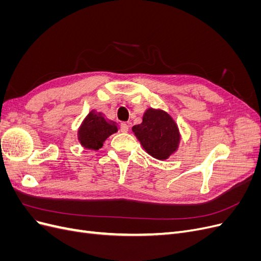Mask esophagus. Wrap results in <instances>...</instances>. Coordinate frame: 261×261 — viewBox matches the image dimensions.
Returning a JSON list of instances; mask_svg holds the SVG:
<instances>
[{"instance_id": "esophagus-1", "label": "esophagus", "mask_w": 261, "mask_h": 261, "mask_svg": "<svg viewBox=\"0 0 261 261\" xmlns=\"http://www.w3.org/2000/svg\"><path fill=\"white\" fill-rule=\"evenodd\" d=\"M120 129H121L122 133L128 132V125L126 124V123H121V124H120Z\"/></svg>"}]
</instances>
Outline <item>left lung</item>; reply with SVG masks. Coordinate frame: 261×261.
I'll list each match as a JSON object with an SVG mask.
<instances>
[{
	"label": "left lung",
	"instance_id": "obj_1",
	"mask_svg": "<svg viewBox=\"0 0 261 261\" xmlns=\"http://www.w3.org/2000/svg\"><path fill=\"white\" fill-rule=\"evenodd\" d=\"M132 129L146 152L158 160H167L178 148L180 134L177 124L161 109H147L143 122Z\"/></svg>",
	"mask_w": 261,
	"mask_h": 261
}]
</instances>
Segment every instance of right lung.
<instances>
[{"label":"right lung","mask_w":261,"mask_h":261,"mask_svg":"<svg viewBox=\"0 0 261 261\" xmlns=\"http://www.w3.org/2000/svg\"><path fill=\"white\" fill-rule=\"evenodd\" d=\"M118 130L117 124L109 121L101 112L91 110L85 117L77 132L78 141L81 145L89 150H99L105 141Z\"/></svg>","instance_id":"obj_1"}]
</instances>
